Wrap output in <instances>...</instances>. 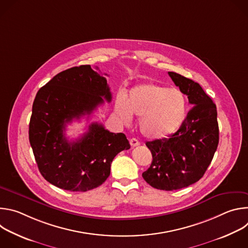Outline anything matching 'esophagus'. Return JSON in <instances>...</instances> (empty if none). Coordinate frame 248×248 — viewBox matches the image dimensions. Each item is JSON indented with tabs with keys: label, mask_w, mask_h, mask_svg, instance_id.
Returning <instances> with one entry per match:
<instances>
[{
	"label": "esophagus",
	"mask_w": 248,
	"mask_h": 248,
	"mask_svg": "<svg viewBox=\"0 0 248 248\" xmlns=\"http://www.w3.org/2000/svg\"><path fill=\"white\" fill-rule=\"evenodd\" d=\"M129 143H130L131 147H135V146H138V145L140 144V142H139V141H138L136 138H131V139L129 140Z\"/></svg>",
	"instance_id": "1"
}]
</instances>
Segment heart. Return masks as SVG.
<instances>
[{
  "label": "heart",
  "mask_w": 248,
  "mask_h": 248,
  "mask_svg": "<svg viewBox=\"0 0 248 248\" xmlns=\"http://www.w3.org/2000/svg\"><path fill=\"white\" fill-rule=\"evenodd\" d=\"M115 109L124 124L131 122L132 115L139 117L142 134L151 139H161L182 125L186 114V99L176 88L144 83L133 87L126 99L119 96Z\"/></svg>",
  "instance_id": "heart-1"
}]
</instances>
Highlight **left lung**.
<instances>
[{"label":"left lung","instance_id":"1","mask_svg":"<svg viewBox=\"0 0 248 248\" xmlns=\"http://www.w3.org/2000/svg\"><path fill=\"white\" fill-rule=\"evenodd\" d=\"M168 74L192 108L178 131L169 138L146 142L153 160L142 176L152 187L172 191L202 178L218 147L219 125L216 105L202 87L176 73Z\"/></svg>","mask_w":248,"mask_h":248}]
</instances>
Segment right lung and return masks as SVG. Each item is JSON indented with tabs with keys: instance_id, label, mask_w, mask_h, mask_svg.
<instances>
[{
	"instance_id": "add662e5",
	"label": "right lung",
	"mask_w": 248,
	"mask_h": 248,
	"mask_svg": "<svg viewBox=\"0 0 248 248\" xmlns=\"http://www.w3.org/2000/svg\"><path fill=\"white\" fill-rule=\"evenodd\" d=\"M103 97L112 100L107 79L89 64L63 70L37 92L29 142L41 174L53 186L69 191L98 187L110 175L116 155L130 148L124 133L110 132L98 123L75 141L64 136L66 124L91 115Z\"/></svg>"
}]
</instances>
